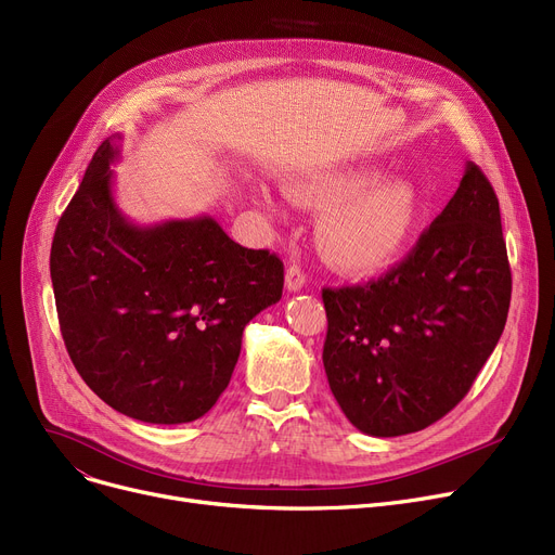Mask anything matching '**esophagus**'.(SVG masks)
I'll use <instances>...</instances> for the list:
<instances>
[{"instance_id": "obj_1", "label": "esophagus", "mask_w": 555, "mask_h": 555, "mask_svg": "<svg viewBox=\"0 0 555 555\" xmlns=\"http://www.w3.org/2000/svg\"><path fill=\"white\" fill-rule=\"evenodd\" d=\"M304 285H306V274L301 272V268L289 266L285 270V289H287V293H299Z\"/></svg>"}]
</instances>
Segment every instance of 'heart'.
Segmentation results:
<instances>
[{
	"label": "heart",
	"mask_w": 555,
	"mask_h": 555,
	"mask_svg": "<svg viewBox=\"0 0 555 555\" xmlns=\"http://www.w3.org/2000/svg\"><path fill=\"white\" fill-rule=\"evenodd\" d=\"M306 207L326 209L314 238L322 256L346 274L383 272L404 254L423 220V195L414 180H383L377 164L310 175L287 186Z\"/></svg>",
	"instance_id": "heart-1"
}]
</instances>
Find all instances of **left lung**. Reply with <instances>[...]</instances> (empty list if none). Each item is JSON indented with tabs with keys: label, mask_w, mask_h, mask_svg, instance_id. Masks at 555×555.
Masks as SVG:
<instances>
[{
	"label": "left lung",
	"mask_w": 555,
	"mask_h": 555,
	"mask_svg": "<svg viewBox=\"0 0 555 555\" xmlns=\"http://www.w3.org/2000/svg\"><path fill=\"white\" fill-rule=\"evenodd\" d=\"M511 285L500 199L468 162L400 266L366 285L322 289V358L346 418L387 439L454 410L504 333Z\"/></svg>",
	"instance_id": "8db88e82"
}]
</instances>
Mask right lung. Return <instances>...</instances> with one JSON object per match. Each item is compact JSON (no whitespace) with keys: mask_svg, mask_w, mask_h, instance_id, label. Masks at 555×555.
I'll use <instances>...</instances> for the list:
<instances>
[{"mask_svg":"<svg viewBox=\"0 0 555 555\" xmlns=\"http://www.w3.org/2000/svg\"><path fill=\"white\" fill-rule=\"evenodd\" d=\"M114 139L53 233L57 322L85 385L112 410L191 423L227 389L245 326L281 299L283 262L233 243L211 216L130 222L112 195Z\"/></svg>","mask_w":555,"mask_h":555,"instance_id":"right-lung-1","label":"right lung"}]
</instances>
